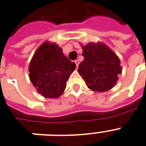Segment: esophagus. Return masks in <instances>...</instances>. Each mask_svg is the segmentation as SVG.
I'll list each match as a JSON object with an SVG mask.
<instances>
[{
  "instance_id": "esophagus-1",
  "label": "esophagus",
  "mask_w": 146,
  "mask_h": 146,
  "mask_svg": "<svg viewBox=\"0 0 146 146\" xmlns=\"http://www.w3.org/2000/svg\"><path fill=\"white\" fill-rule=\"evenodd\" d=\"M74 63H75V65H76V67L78 68L79 63H80V62H79V60H75V61H74Z\"/></svg>"
}]
</instances>
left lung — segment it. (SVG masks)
<instances>
[{"label":"left lung","instance_id":"obj_1","mask_svg":"<svg viewBox=\"0 0 146 146\" xmlns=\"http://www.w3.org/2000/svg\"><path fill=\"white\" fill-rule=\"evenodd\" d=\"M82 49L84 59L79 65L78 72L87 87L98 92L111 89L122 71L118 57L101 43H90Z\"/></svg>","mask_w":146,"mask_h":146}]
</instances>
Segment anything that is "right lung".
Returning a JSON list of instances; mask_svg holds the SVG:
<instances>
[{"instance_id":"obj_1","label":"right lung","mask_w":146,"mask_h":146,"mask_svg":"<svg viewBox=\"0 0 146 146\" xmlns=\"http://www.w3.org/2000/svg\"><path fill=\"white\" fill-rule=\"evenodd\" d=\"M76 65L65 56L56 44L45 42L36 50L29 68V78L38 92L46 98L62 94Z\"/></svg>"}]
</instances>
